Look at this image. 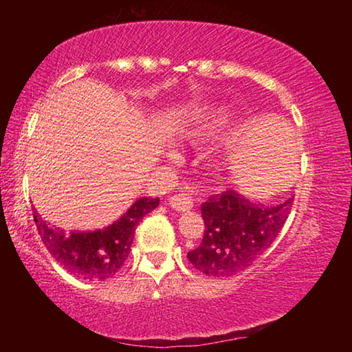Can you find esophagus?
I'll return each instance as SVG.
<instances>
[{"label":"esophagus","instance_id":"1","mask_svg":"<svg viewBox=\"0 0 352 352\" xmlns=\"http://www.w3.org/2000/svg\"><path fill=\"white\" fill-rule=\"evenodd\" d=\"M169 204L177 211H189V210H192V206H194V199L190 197L189 194L182 192V194L172 195V197L169 199Z\"/></svg>","mask_w":352,"mask_h":352}]
</instances>
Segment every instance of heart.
Masks as SVG:
<instances>
[{"instance_id": "obj_1", "label": "heart", "mask_w": 352, "mask_h": 352, "mask_svg": "<svg viewBox=\"0 0 352 352\" xmlns=\"http://www.w3.org/2000/svg\"><path fill=\"white\" fill-rule=\"evenodd\" d=\"M216 127H217V119L212 116H208V118L200 119V121L189 130L188 136L189 140L192 141H200L206 138V136H210L214 130H216Z\"/></svg>"}]
</instances>
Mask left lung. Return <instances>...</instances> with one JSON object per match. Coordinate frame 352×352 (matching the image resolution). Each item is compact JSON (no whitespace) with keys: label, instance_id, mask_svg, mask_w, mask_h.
<instances>
[{"label":"left lung","instance_id":"left-lung-1","mask_svg":"<svg viewBox=\"0 0 352 352\" xmlns=\"http://www.w3.org/2000/svg\"><path fill=\"white\" fill-rule=\"evenodd\" d=\"M294 199L275 206H259L233 189L212 194L200 211L204 239L188 259L208 276H231L245 270L281 233Z\"/></svg>","mask_w":352,"mask_h":352}]
</instances>
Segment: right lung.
<instances>
[{
	"label": "right lung",
	"mask_w": 352,
	"mask_h": 352,
	"mask_svg": "<svg viewBox=\"0 0 352 352\" xmlns=\"http://www.w3.org/2000/svg\"><path fill=\"white\" fill-rule=\"evenodd\" d=\"M160 199L141 197L105 228L69 231L52 228L34 214L38 234L47 252L71 275L90 281H105L121 270L129 258L140 220L158 206Z\"/></svg>",
	"instance_id": "add662e5"
}]
</instances>
